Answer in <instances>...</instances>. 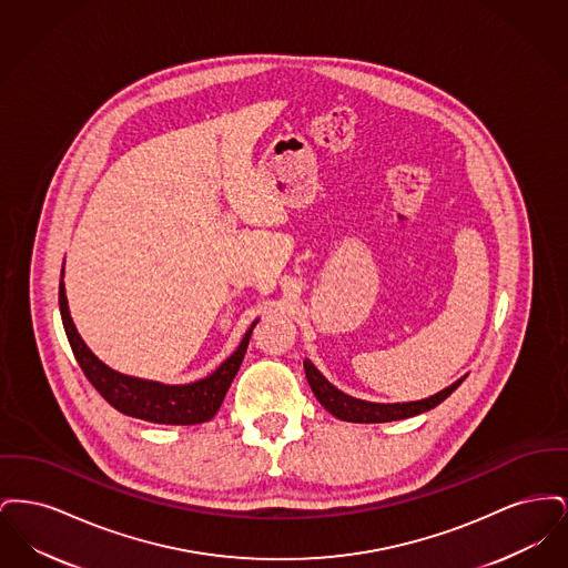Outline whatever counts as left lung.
Listing matches in <instances>:
<instances>
[{
    "label": "left lung",
    "instance_id": "8db88e82",
    "mask_svg": "<svg viewBox=\"0 0 568 568\" xmlns=\"http://www.w3.org/2000/svg\"><path fill=\"white\" fill-rule=\"evenodd\" d=\"M304 373L306 381L315 394V398L322 403L325 410H329L334 417L343 419V422H355V424H383V422H398L406 417H415L419 413H426L436 405H440L447 396H452L458 389L459 383L466 378H458L456 383H452L449 387L440 389L438 394H434L430 398L424 400H415V403H394V405H381V403H368V400H359L353 398L349 394L341 392L338 387H334L327 378L315 368V364L311 359H304Z\"/></svg>",
    "mask_w": 568,
    "mask_h": 568
}]
</instances>
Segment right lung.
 I'll return each mask as SVG.
<instances>
[{
    "instance_id": "add662e5",
    "label": "right lung",
    "mask_w": 568,
    "mask_h": 568,
    "mask_svg": "<svg viewBox=\"0 0 568 568\" xmlns=\"http://www.w3.org/2000/svg\"><path fill=\"white\" fill-rule=\"evenodd\" d=\"M59 311H61L65 336L70 341V347L84 377L91 381V385L104 396V400L130 417L151 422V424H165V426H193L215 417L219 406L223 403L232 381L243 364L251 332L260 322L255 320L251 324V327L244 332L243 341L236 347V352L232 353L209 377L185 383V385H165L160 381L116 373L87 347L70 315L63 268H61V283H59Z\"/></svg>"
}]
</instances>
